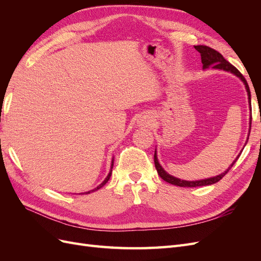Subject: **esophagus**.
<instances>
[{
    "label": "esophagus",
    "mask_w": 261,
    "mask_h": 261,
    "mask_svg": "<svg viewBox=\"0 0 261 261\" xmlns=\"http://www.w3.org/2000/svg\"><path fill=\"white\" fill-rule=\"evenodd\" d=\"M150 122H151V121H150L149 118H147V120H145V124H147V125H150Z\"/></svg>",
    "instance_id": "34e87169"
}]
</instances>
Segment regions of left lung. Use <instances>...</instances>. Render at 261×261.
<instances>
[{
    "mask_svg": "<svg viewBox=\"0 0 261 261\" xmlns=\"http://www.w3.org/2000/svg\"><path fill=\"white\" fill-rule=\"evenodd\" d=\"M195 49L200 53V57H201V63H202V67L203 68H207L210 65H212L213 68H217V69H223L226 70V72H231L233 74H235L238 77H240L241 80L243 81V83L245 84V87H246V90L248 93V100H249V106L251 108V103H250V90H249V87L248 84L245 80V77L241 74L240 70L236 68L235 66H233L230 62H227L224 58L223 55L219 53L218 51H216L215 49L210 48V46L207 45H195ZM251 110V109H250ZM250 124H251V117H250ZM251 127V126H250ZM239 158V156H238ZM236 162V159L234 160V162L231 164V167L228 168L225 172H223L222 174H220L218 176L215 177H211V178H207V179H200V180H193V181H189V180H183V179H179L176 178L174 176H172L170 174H168L167 172H165L162 167L160 165V163L158 162V158H156V153L154 152V165H155V169L158 171V174L160 175V177L162 179H164L165 181H168L170 184L173 185H176L179 187H198V186H206V185H212L219 181L221 178H222L226 173L231 170V168L234 165V163Z\"/></svg>",
    "mask_w": 261,
    "mask_h": 261,
    "instance_id": "1",
    "label": "left lung"
}]
</instances>
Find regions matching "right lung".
Listing matches in <instances>:
<instances>
[{
	"instance_id": "add662e5",
	"label": "right lung",
	"mask_w": 261,
	"mask_h": 261,
	"mask_svg": "<svg viewBox=\"0 0 261 261\" xmlns=\"http://www.w3.org/2000/svg\"><path fill=\"white\" fill-rule=\"evenodd\" d=\"M112 167H113V161H112ZM110 177H111V172H110L109 173V175L107 176V178L103 180V181H102V183L97 187V188H94V189H92V191H90V192H88V193H86V194H89V193H91V192H94V191H97V189H99V188H101L102 186H103V185H106L107 184V181L110 179Z\"/></svg>"
}]
</instances>
